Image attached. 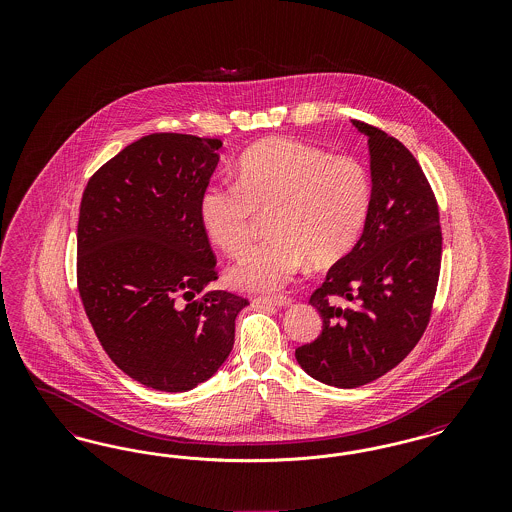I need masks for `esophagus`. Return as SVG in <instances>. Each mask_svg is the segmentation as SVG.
<instances>
[{"instance_id": "obj_1", "label": "esophagus", "mask_w": 512, "mask_h": 512, "mask_svg": "<svg viewBox=\"0 0 512 512\" xmlns=\"http://www.w3.org/2000/svg\"><path fill=\"white\" fill-rule=\"evenodd\" d=\"M253 303L257 305H274V307H290L292 305V297L286 295H274V297H255Z\"/></svg>"}]
</instances>
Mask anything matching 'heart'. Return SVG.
I'll return each mask as SVG.
<instances>
[{"instance_id":"b5f03b06","label":"heart","mask_w":512,"mask_h":512,"mask_svg":"<svg viewBox=\"0 0 512 512\" xmlns=\"http://www.w3.org/2000/svg\"><path fill=\"white\" fill-rule=\"evenodd\" d=\"M372 203L365 165L349 155L272 138L247 149L238 182L211 184L199 199V219L213 244L240 255L259 213H270V238L230 268V282L247 292L286 286L309 261L330 267L359 242Z\"/></svg>"}]
</instances>
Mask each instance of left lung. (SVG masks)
Masks as SVG:
<instances>
[{"mask_svg": "<svg viewBox=\"0 0 512 512\" xmlns=\"http://www.w3.org/2000/svg\"><path fill=\"white\" fill-rule=\"evenodd\" d=\"M353 126L368 138V219L309 299L322 334L295 349L309 376L336 388L365 386L413 351L430 320L441 265L438 203L413 153L376 126Z\"/></svg>", "mask_w": 512, "mask_h": 512, "instance_id": "8db88e82", "label": "left lung"}]
</instances>
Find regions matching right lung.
<instances>
[{
  "label": "right lung",
  "instance_id": "add662e5",
  "mask_svg": "<svg viewBox=\"0 0 512 512\" xmlns=\"http://www.w3.org/2000/svg\"><path fill=\"white\" fill-rule=\"evenodd\" d=\"M220 147L213 138L149 134L107 161L82 195L76 278L84 311L109 359L153 390L209 380L249 305L205 290L217 261L199 199Z\"/></svg>",
  "mask_w": 512,
  "mask_h": 512
}]
</instances>
